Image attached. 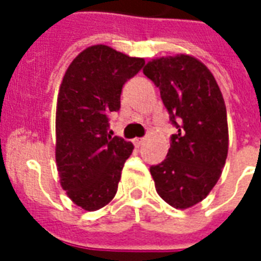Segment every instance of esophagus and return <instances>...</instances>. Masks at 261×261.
<instances>
[{
  "label": "esophagus",
  "mask_w": 261,
  "mask_h": 261,
  "mask_svg": "<svg viewBox=\"0 0 261 261\" xmlns=\"http://www.w3.org/2000/svg\"><path fill=\"white\" fill-rule=\"evenodd\" d=\"M133 143H134V146H135V147L142 146L143 139H142V138H134V139H133Z\"/></svg>",
  "instance_id": "34e87169"
}]
</instances>
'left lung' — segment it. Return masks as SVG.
<instances>
[{
  "mask_svg": "<svg viewBox=\"0 0 261 261\" xmlns=\"http://www.w3.org/2000/svg\"><path fill=\"white\" fill-rule=\"evenodd\" d=\"M143 74L160 89L171 122L167 159L150 167L155 190L174 208L202 202L221 177L229 149L226 106L211 71L194 57L153 59Z\"/></svg>",
  "mask_w": 261,
  "mask_h": 261,
  "instance_id": "1",
  "label": "left lung"
}]
</instances>
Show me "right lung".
Returning a JSON list of instances; mask_svg holds the SVG:
<instances>
[{
    "mask_svg": "<svg viewBox=\"0 0 261 261\" xmlns=\"http://www.w3.org/2000/svg\"><path fill=\"white\" fill-rule=\"evenodd\" d=\"M143 65V58L97 44L80 53L63 75L55 118V160L61 186L84 210L101 208L118 191L134 146L111 137L108 115L118 112L123 85Z\"/></svg>",
    "mask_w": 261,
    "mask_h": 261,
    "instance_id": "obj_1",
    "label": "right lung"
}]
</instances>
